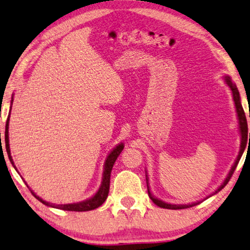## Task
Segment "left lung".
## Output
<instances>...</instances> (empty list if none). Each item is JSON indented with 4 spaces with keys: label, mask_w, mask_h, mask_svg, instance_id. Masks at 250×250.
Instances as JSON below:
<instances>
[{
    "label": "left lung",
    "mask_w": 250,
    "mask_h": 250,
    "mask_svg": "<svg viewBox=\"0 0 250 250\" xmlns=\"http://www.w3.org/2000/svg\"><path fill=\"white\" fill-rule=\"evenodd\" d=\"M224 79H226L227 84L230 86L231 91H232L233 101H234V104H236V108H237L238 117H239L240 133H241V137H242V139H241V149H240L239 154H238V158H237L236 162H234V165L232 166V168H231L230 172H229V175H228V177L226 178V180H224L222 185L220 186V187L218 188V189L215 190V193H214V194H216V193H218V191L221 190L222 188H223L224 186H226L228 183H229V180H230L231 177H232V173H233V171H234V169H236L237 165H238V162H239L240 158H241V155H242V153H244V150H245V149H244V137L246 139V137H247V135H248V125H247V119H246V115H245L244 108H242V106H241V103H240V96H239V91H238V89H237V85L234 84V83H232V81H231L230 77H226ZM249 135H250V134H249ZM146 182H147V179H146ZM147 191H149V196H150L151 200L153 201V203H154L155 205L160 206V208H169V209H182V208H191V206H195V205H197V204H200V203H201V202H196V203H193V204H187V205L168 204V203H165V202H162V201H160V200H158V198H155L154 196H152L151 193H150L149 186H147Z\"/></svg>",
    "instance_id": "8db88e82"
}]
</instances>
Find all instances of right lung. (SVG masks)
Instances as JSON below:
<instances>
[{
    "label": "right lung",
    "instance_id": "obj_1",
    "mask_svg": "<svg viewBox=\"0 0 250 250\" xmlns=\"http://www.w3.org/2000/svg\"><path fill=\"white\" fill-rule=\"evenodd\" d=\"M5 147H6V152H8L9 159L11 161V164L13 165V160L12 157H11V152H10V146H9V117L6 119V124H5ZM124 149V146L123 144H119L115 149L110 152L109 155L107 157V160L104 162V178H103V183H101V186L99 188V190L97 191V194L95 196L90 198V200L80 202V203H75V204H62V205H55V204H49L48 202H45L44 200H42L41 197L37 196L34 191L31 190V193L34 196L37 198L38 201H41L42 204L52 206V208H60V209H64V211H75V212H84V211H91V209H95L97 208L104 203L106 201V198L108 196V193H109V186H110V173H111V169H113V166L116 161V159L118 158V155L121 154V152Z\"/></svg>",
    "mask_w": 250,
    "mask_h": 250
}]
</instances>
